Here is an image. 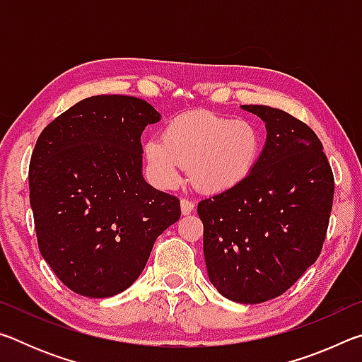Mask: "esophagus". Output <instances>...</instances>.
I'll use <instances>...</instances> for the list:
<instances>
[{
	"mask_svg": "<svg viewBox=\"0 0 362 362\" xmlns=\"http://www.w3.org/2000/svg\"><path fill=\"white\" fill-rule=\"evenodd\" d=\"M180 209H182L183 216H188V214L193 212L194 204L192 203V201H188V199H182L180 201Z\"/></svg>",
	"mask_w": 362,
	"mask_h": 362,
	"instance_id": "34e87169",
	"label": "esophagus"
}]
</instances>
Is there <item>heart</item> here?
Instances as JSON below:
<instances>
[{
    "label": "heart",
    "instance_id": "obj_1",
    "mask_svg": "<svg viewBox=\"0 0 362 362\" xmlns=\"http://www.w3.org/2000/svg\"><path fill=\"white\" fill-rule=\"evenodd\" d=\"M262 148L257 127L209 112L175 116L144 146L153 175L164 188L175 187L189 168V180L203 193H223L252 173Z\"/></svg>",
    "mask_w": 362,
    "mask_h": 362
}]
</instances>
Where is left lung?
<instances>
[{"mask_svg":"<svg viewBox=\"0 0 362 362\" xmlns=\"http://www.w3.org/2000/svg\"><path fill=\"white\" fill-rule=\"evenodd\" d=\"M267 140L241 185L199 201L204 260L214 287L238 303L284 293L321 254L334 175L321 140L279 108L243 105Z\"/></svg>","mask_w":362,"mask_h":362,"instance_id":"1","label":"left lung"}]
</instances>
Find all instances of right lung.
Listing matches in <instances>:
<instances>
[{"instance_id": "1", "label": "right lung", "mask_w": 362, "mask_h": 362, "mask_svg": "<svg viewBox=\"0 0 362 362\" xmlns=\"http://www.w3.org/2000/svg\"><path fill=\"white\" fill-rule=\"evenodd\" d=\"M159 119L137 97L93 95L36 140L28 185L40 252L79 296L126 291L156 238L180 218L179 199L142 174L140 136Z\"/></svg>"}]
</instances>
